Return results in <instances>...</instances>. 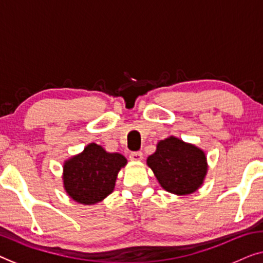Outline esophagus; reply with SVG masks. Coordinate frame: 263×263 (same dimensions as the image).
Masks as SVG:
<instances>
[{"mask_svg": "<svg viewBox=\"0 0 263 263\" xmlns=\"http://www.w3.org/2000/svg\"><path fill=\"white\" fill-rule=\"evenodd\" d=\"M143 158V155L141 152H133V153H130V155H129V159L132 160V161H141Z\"/></svg>", "mask_w": 263, "mask_h": 263, "instance_id": "1", "label": "esophagus"}]
</instances>
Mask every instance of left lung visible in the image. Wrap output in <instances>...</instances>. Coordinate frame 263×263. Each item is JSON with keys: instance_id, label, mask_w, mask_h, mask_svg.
<instances>
[{"instance_id": "1", "label": "left lung", "mask_w": 263, "mask_h": 263, "mask_svg": "<svg viewBox=\"0 0 263 263\" xmlns=\"http://www.w3.org/2000/svg\"><path fill=\"white\" fill-rule=\"evenodd\" d=\"M147 165L161 187L178 196L196 192L208 172L204 151L174 136L158 142L155 153L147 159Z\"/></svg>"}]
</instances>
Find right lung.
<instances>
[{
	"instance_id": "right-lung-1",
	"label": "right lung",
	"mask_w": 263,
	"mask_h": 263,
	"mask_svg": "<svg viewBox=\"0 0 263 263\" xmlns=\"http://www.w3.org/2000/svg\"><path fill=\"white\" fill-rule=\"evenodd\" d=\"M125 165L122 154L108 153L100 144L90 143L64 162V189L77 203L96 204L114 191L117 174Z\"/></svg>"
}]
</instances>
